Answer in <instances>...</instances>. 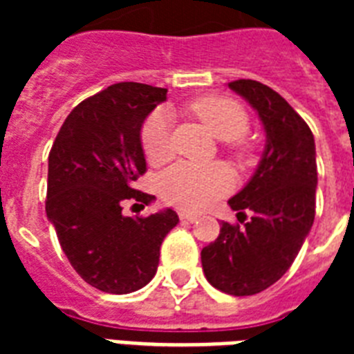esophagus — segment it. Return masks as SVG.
<instances>
[{
  "label": "esophagus",
  "mask_w": 354,
  "mask_h": 354,
  "mask_svg": "<svg viewBox=\"0 0 354 354\" xmlns=\"http://www.w3.org/2000/svg\"><path fill=\"white\" fill-rule=\"evenodd\" d=\"M180 221L182 222H194L196 221V215H193V213H185V211H182V213H180Z\"/></svg>",
  "instance_id": "obj_1"
}]
</instances>
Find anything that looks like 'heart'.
Masks as SVG:
<instances>
[{"mask_svg": "<svg viewBox=\"0 0 354 354\" xmlns=\"http://www.w3.org/2000/svg\"><path fill=\"white\" fill-rule=\"evenodd\" d=\"M191 112L204 122L215 138L227 141L235 150L242 149V136L248 130V113L230 97H200L191 104ZM141 147L150 165H160L171 160V118L163 110H156L147 118L141 130ZM235 185L233 172L222 163L191 165L176 163L158 176L156 187L167 204L185 211L204 209Z\"/></svg>", "mask_w": 354, "mask_h": 354, "instance_id": "heart-1", "label": "heart"}]
</instances>
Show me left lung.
<instances>
[{
  "label": "left lung",
  "mask_w": 354,
  "mask_h": 354,
  "mask_svg": "<svg viewBox=\"0 0 354 354\" xmlns=\"http://www.w3.org/2000/svg\"><path fill=\"white\" fill-rule=\"evenodd\" d=\"M246 99L266 132L263 158L242 191L230 198L244 224L222 222L221 235L202 250L211 285L232 296H253L279 281L301 250L316 213V145L296 110L257 80L230 82Z\"/></svg>",
  "instance_id": "1"
}]
</instances>
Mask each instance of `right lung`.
Instances as JSON below:
<instances>
[{
  "label": "right lung",
  "mask_w": 354,
  "mask_h": 354,
  "mask_svg": "<svg viewBox=\"0 0 354 354\" xmlns=\"http://www.w3.org/2000/svg\"><path fill=\"white\" fill-rule=\"evenodd\" d=\"M165 88L119 82L71 110L49 152L46 213L75 272L99 290L130 294L156 275L160 246L176 211L124 216L127 202L154 196L133 189L147 171L141 127Z\"/></svg>",
  "instance_id": "add662e5"
}]
</instances>
